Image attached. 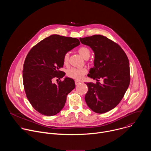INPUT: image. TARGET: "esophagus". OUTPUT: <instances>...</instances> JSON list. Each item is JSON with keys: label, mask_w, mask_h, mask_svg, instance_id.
I'll list each match as a JSON object with an SVG mask.
<instances>
[{"label": "esophagus", "mask_w": 151, "mask_h": 151, "mask_svg": "<svg viewBox=\"0 0 151 151\" xmlns=\"http://www.w3.org/2000/svg\"><path fill=\"white\" fill-rule=\"evenodd\" d=\"M75 85H78L80 84L81 82H80V81H78V80H76V81H75Z\"/></svg>", "instance_id": "1"}]
</instances>
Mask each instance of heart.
<instances>
[{"label":"heart","mask_w":151,"mask_h":151,"mask_svg":"<svg viewBox=\"0 0 151 151\" xmlns=\"http://www.w3.org/2000/svg\"><path fill=\"white\" fill-rule=\"evenodd\" d=\"M79 54L85 59H88L90 56V50L85 47H81L78 50ZM69 60V53H66L63 57V63L64 65H68ZM87 73V70L85 68H73L68 70L67 72V75L69 78L76 80H81L84 75Z\"/></svg>","instance_id":"1"}]
</instances>
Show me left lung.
Listing matches in <instances>:
<instances>
[{
  "label": "left lung",
  "mask_w": 151,
  "mask_h": 151,
  "mask_svg": "<svg viewBox=\"0 0 151 151\" xmlns=\"http://www.w3.org/2000/svg\"><path fill=\"white\" fill-rule=\"evenodd\" d=\"M79 40L89 46L95 55L94 67L88 76L97 82L85 83L88 88L85 96L86 103L94 112H107L119 104L130 84L128 57L118 44L104 36L96 35ZM99 79L103 80L102 84Z\"/></svg>",
  "instance_id": "1"
}]
</instances>
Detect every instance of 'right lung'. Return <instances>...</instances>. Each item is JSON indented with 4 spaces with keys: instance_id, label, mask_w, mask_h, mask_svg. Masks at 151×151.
Here are the masks:
<instances>
[{
    "instance_id": "1",
    "label": "right lung",
    "mask_w": 151,
    "mask_h": 151,
    "mask_svg": "<svg viewBox=\"0 0 151 151\" xmlns=\"http://www.w3.org/2000/svg\"><path fill=\"white\" fill-rule=\"evenodd\" d=\"M79 45L76 38L52 35L39 42L27 55L23 70L24 88L29 102L42 115L51 116L59 113L68 94L75 88L71 78L57 84L52 80L65 75L60 70L63 67V57Z\"/></svg>"
}]
</instances>
